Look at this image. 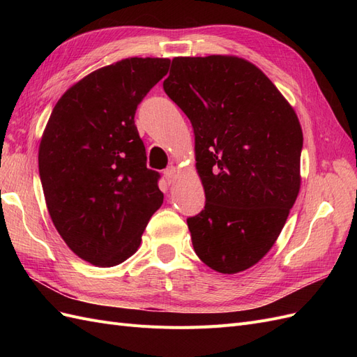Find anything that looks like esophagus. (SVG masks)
I'll return each instance as SVG.
<instances>
[{
	"label": "esophagus",
	"mask_w": 357,
	"mask_h": 357,
	"mask_svg": "<svg viewBox=\"0 0 357 357\" xmlns=\"http://www.w3.org/2000/svg\"><path fill=\"white\" fill-rule=\"evenodd\" d=\"M176 174H177V168H176L174 165L168 167V168L164 171V176H165V178H167V181H168V183H172V181H174Z\"/></svg>",
	"instance_id": "esophagus-1"
}]
</instances>
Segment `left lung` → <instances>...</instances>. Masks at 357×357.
Returning <instances> with one entry per match:
<instances>
[{
    "label": "left lung",
    "mask_w": 357,
    "mask_h": 357,
    "mask_svg": "<svg viewBox=\"0 0 357 357\" xmlns=\"http://www.w3.org/2000/svg\"><path fill=\"white\" fill-rule=\"evenodd\" d=\"M164 91L195 134L205 207L188 219L195 253L236 274L271 250L301 189L302 128L275 84L232 55L172 59Z\"/></svg>",
    "instance_id": "8db88e82"
}]
</instances>
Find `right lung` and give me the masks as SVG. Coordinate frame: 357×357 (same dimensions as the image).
<instances>
[{"mask_svg":"<svg viewBox=\"0 0 357 357\" xmlns=\"http://www.w3.org/2000/svg\"><path fill=\"white\" fill-rule=\"evenodd\" d=\"M168 68L167 58H126L92 71L61 96L43 132L38 171L52 222L95 266L131 257L164 202L134 116Z\"/></svg>","mask_w":357,"mask_h":357,"instance_id":"1","label":"right lung"}]
</instances>
